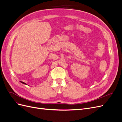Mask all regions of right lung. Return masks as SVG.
<instances>
[{"label":"right lung","instance_id":"add662e5","mask_svg":"<svg viewBox=\"0 0 122 122\" xmlns=\"http://www.w3.org/2000/svg\"><path fill=\"white\" fill-rule=\"evenodd\" d=\"M21 83H23V84H26L25 83H24V82H22V81H20Z\"/></svg>","mask_w":122,"mask_h":122}]
</instances>
